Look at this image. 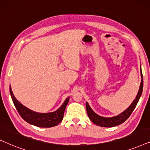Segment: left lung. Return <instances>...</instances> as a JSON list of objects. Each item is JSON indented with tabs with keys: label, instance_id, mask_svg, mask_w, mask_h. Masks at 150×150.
Returning a JSON list of instances; mask_svg holds the SVG:
<instances>
[{
	"label": "left lung",
	"instance_id": "obj_1",
	"mask_svg": "<svg viewBox=\"0 0 150 150\" xmlns=\"http://www.w3.org/2000/svg\"><path fill=\"white\" fill-rule=\"evenodd\" d=\"M141 83L140 85V87H139V90L137 94L136 99H134V101L131 105L127 108L126 110L119 115L117 116L113 117H103L98 115L97 114L95 113L91 108L88 103H86V109H87V112L88 116L93 124L102 127H114L118 125L122 124L124 123L125 121L128 120L130 115L132 114L133 110H134L135 107H136L137 103H138L139 98H140L141 94H142L143 91V74L142 71H141Z\"/></svg>",
	"mask_w": 150,
	"mask_h": 150
}]
</instances>
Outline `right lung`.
<instances>
[{
    "label": "right lung",
    "instance_id": "add662e5",
    "mask_svg": "<svg viewBox=\"0 0 150 150\" xmlns=\"http://www.w3.org/2000/svg\"><path fill=\"white\" fill-rule=\"evenodd\" d=\"M10 94H11L14 106L22 118L28 124L38 127H41V128H50V127L57 126L62 121L65 109L68 103L69 98H67L61 107L56 111L48 112V113H40V112H34L28 109L22 105L21 103H20L14 97L11 87H10Z\"/></svg>",
    "mask_w": 150,
    "mask_h": 150
}]
</instances>
